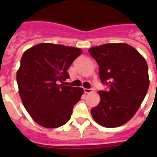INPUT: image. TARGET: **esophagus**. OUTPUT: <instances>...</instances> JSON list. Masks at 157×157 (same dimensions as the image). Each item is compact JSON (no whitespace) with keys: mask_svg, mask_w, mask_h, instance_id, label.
<instances>
[{"mask_svg":"<svg viewBox=\"0 0 157 157\" xmlns=\"http://www.w3.org/2000/svg\"><path fill=\"white\" fill-rule=\"evenodd\" d=\"M93 91H94L93 89H86V88L84 89V92H85V93H86V94L92 93V92H93Z\"/></svg>","mask_w":157,"mask_h":157,"instance_id":"34e87169","label":"esophagus"}]
</instances>
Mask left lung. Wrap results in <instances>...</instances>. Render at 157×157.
<instances>
[{
  "mask_svg": "<svg viewBox=\"0 0 157 157\" xmlns=\"http://www.w3.org/2000/svg\"><path fill=\"white\" fill-rule=\"evenodd\" d=\"M89 53L99 67L100 81L109 90L99 91L100 102L91 109L98 124L121 126L134 117L148 90L147 64L144 56L125 43L94 46Z\"/></svg>",
  "mask_w": 157,
  "mask_h": 157,
  "instance_id": "1",
  "label": "left lung"
}]
</instances>
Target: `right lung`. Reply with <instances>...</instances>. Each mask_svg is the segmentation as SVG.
<instances>
[{"label": "right lung", "mask_w": 157, "mask_h": 157, "mask_svg": "<svg viewBox=\"0 0 157 157\" xmlns=\"http://www.w3.org/2000/svg\"><path fill=\"white\" fill-rule=\"evenodd\" d=\"M80 48L40 43L23 53L17 71L18 93L23 106L36 123L58 128L71 118L73 106L84 90L64 86L67 69L81 55Z\"/></svg>", "instance_id": "obj_1"}]
</instances>
